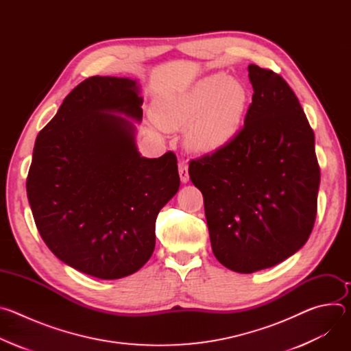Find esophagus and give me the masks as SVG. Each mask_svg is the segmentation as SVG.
Wrapping results in <instances>:
<instances>
[{
	"label": "esophagus",
	"instance_id": "1",
	"mask_svg": "<svg viewBox=\"0 0 351 351\" xmlns=\"http://www.w3.org/2000/svg\"><path fill=\"white\" fill-rule=\"evenodd\" d=\"M179 176H180V182L182 183H187L189 182V165L186 162H179Z\"/></svg>",
	"mask_w": 351,
	"mask_h": 351
}]
</instances>
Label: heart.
Here are the masks:
<instances>
[{
    "mask_svg": "<svg viewBox=\"0 0 351 351\" xmlns=\"http://www.w3.org/2000/svg\"><path fill=\"white\" fill-rule=\"evenodd\" d=\"M247 86L218 72L198 79L189 88L167 95L153 106L157 125L184 132V145L198 156L215 154L240 133L248 107Z\"/></svg>",
    "mask_w": 351,
    "mask_h": 351,
    "instance_id": "heart-1",
    "label": "heart"
}]
</instances>
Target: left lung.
I'll return each mask as SVG.
<instances>
[{
    "label": "left lung",
    "mask_w": 351,
    "mask_h": 351,
    "mask_svg": "<svg viewBox=\"0 0 351 351\" xmlns=\"http://www.w3.org/2000/svg\"><path fill=\"white\" fill-rule=\"evenodd\" d=\"M247 71L254 94L244 128L189 165L214 256L239 274L278 265L306 244L321 180L314 132L293 90L272 71L254 64Z\"/></svg>",
    "instance_id": "left-lung-1"
}]
</instances>
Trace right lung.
<instances>
[{"instance_id": "1", "label": "right lung", "mask_w": 351, "mask_h": 351, "mask_svg": "<svg viewBox=\"0 0 351 351\" xmlns=\"http://www.w3.org/2000/svg\"><path fill=\"white\" fill-rule=\"evenodd\" d=\"M140 84L93 76L77 84L38 133L26 191L36 226L66 265L98 279L137 272L156 247V219L178 193L168 152L141 157Z\"/></svg>"}]
</instances>
